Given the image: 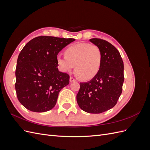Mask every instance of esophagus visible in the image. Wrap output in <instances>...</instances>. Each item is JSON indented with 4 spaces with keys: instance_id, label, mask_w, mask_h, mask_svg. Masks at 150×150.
<instances>
[{
    "instance_id": "34e87169",
    "label": "esophagus",
    "mask_w": 150,
    "mask_h": 150,
    "mask_svg": "<svg viewBox=\"0 0 150 150\" xmlns=\"http://www.w3.org/2000/svg\"><path fill=\"white\" fill-rule=\"evenodd\" d=\"M69 81H70V83H72V82H74V81H76V79L73 78V77L71 76L69 78Z\"/></svg>"
}]
</instances>
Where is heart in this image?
I'll return each mask as SVG.
<instances>
[{
	"instance_id": "b5f03b06",
	"label": "heart",
	"mask_w": 150,
	"mask_h": 150,
	"mask_svg": "<svg viewBox=\"0 0 150 150\" xmlns=\"http://www.w3.org/2000/svg\"><path fill=\"white\" fill-rule=\"evenodd\" d=\"M65 56H57L61 69L70 72L76 65V72L84 80L93 78L101 67L102 52L97 45L89 43L72 45L66 49Z\"/></svg>"
}]
</instances>
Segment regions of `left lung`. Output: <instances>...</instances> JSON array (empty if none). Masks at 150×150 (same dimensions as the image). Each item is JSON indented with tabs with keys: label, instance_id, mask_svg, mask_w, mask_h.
<instances>
[{
	"label": "left lung",
	"instance_id": "8db88e82",
	"mask_svg": "<svg viewBox=\"0 0 150 150\" xmlns=\"http://www.w3.org/2000/svg\"><path fill=\"white\" fill-rule=\"evenodd\" d=\"M89 40L101 49V65L91 80L80 83L76 99L82 110L99 114L116 104L124 82V64L119 51L111 43L99 38Z\"/></svg>",
	"mask_w": 150,
	"mask_h": 150
}]
</instances>
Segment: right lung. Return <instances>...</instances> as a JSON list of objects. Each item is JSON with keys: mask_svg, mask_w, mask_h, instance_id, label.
<instances>
[{"mask_svg": "<svg viewBox=\"0 0 150 150\" xmlns=\"http://www.w3.org/2000/svg\"><path fill=\"white\" fill-rule=\"evenodd\" d=\"M74 39L39 36L22 49L17 61L15 88L18 100L38 112L55 106L59 93L69 83V75L59 71L57 56Z\"/></svg>", "mask_w": 150, "mask_h": 150, "instance_id": "add662e5", "label": "right lung"}]
</instances>
